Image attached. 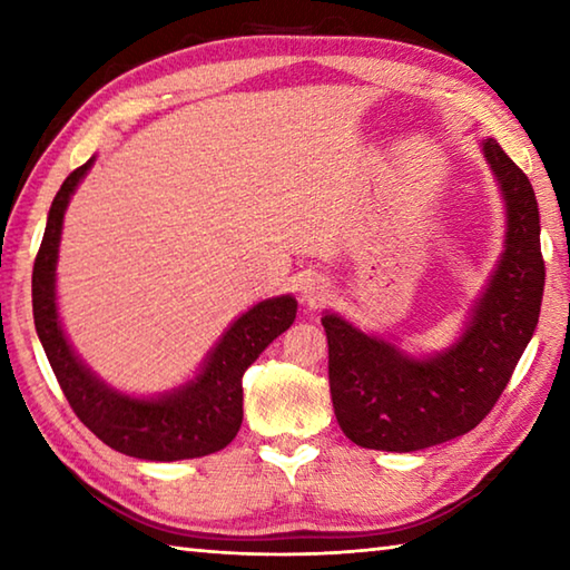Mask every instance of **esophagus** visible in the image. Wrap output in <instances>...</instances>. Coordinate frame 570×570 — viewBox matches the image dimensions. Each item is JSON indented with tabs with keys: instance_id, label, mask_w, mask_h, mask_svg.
I'll return each mask as SVG.
<instances>
[{
	"instance_id": "obj_1",
	"label": "esophagus",
	"mask_w": 570,
	"mask_h": 570,
	"mask_svg": "<svg viewBox=\"0 0 570 570\" xmlns=\"http://www.w3.org/2000/svg\"><path fill=\"white\" fill-rule=\"evenodd\" d=\"M326 294H330V284H326V278L320 274H304L302 282H298V296H302V302L306 304H322Z\"/></svg>"
}]
</instances>
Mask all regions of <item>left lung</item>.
I'll return each mask as SVG.
<instances>
[{
  "instance_id": "left-lung-1",
  "label": "left lung",
  "mask_w": 570,
  "mask_h": 570,
  "mask_svg": "<svg viewBox=\"0 0 570 570\" xmlns=\"http://www.w3.org/2000/svg\"><path fill=\"white\" fill-rule=\"evenodd\" d=\"M505 204L503 254L448 350L414 356L324 312L336 422L354 445L414 452L478 428L533 336L546 286L533 186L493 138L480 142Z\"/></svg>"
}]
</instances>
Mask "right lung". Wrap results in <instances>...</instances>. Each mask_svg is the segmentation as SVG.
I'll return each instance as SVG.
<instances>
[{
  "label": "right lung",
  "mask_w": 570,
  "mask_h": 570,
  "mask_svg": "<svg viewBox=\"0 0 570 570\" xmlns=\"http://www.w3.org/2000/svg\"><path fill=\"white\" fill-rule=\"evenodd\" d=\"M92 163L95 156L72 170L57 190L47 214L40 254L35 258V326L55 377L85 428L122 455L173 462L224 450L236 438L244 420V372L278 334L294 324L296 298L282 294L250 306L220 334L214 350L198 366L196 377L178 387L156 397H138L110 387L72 350L57 306V258L65 210Z\"/></svg>",
  "instance_id": "add662e5"
}]
</instances>
